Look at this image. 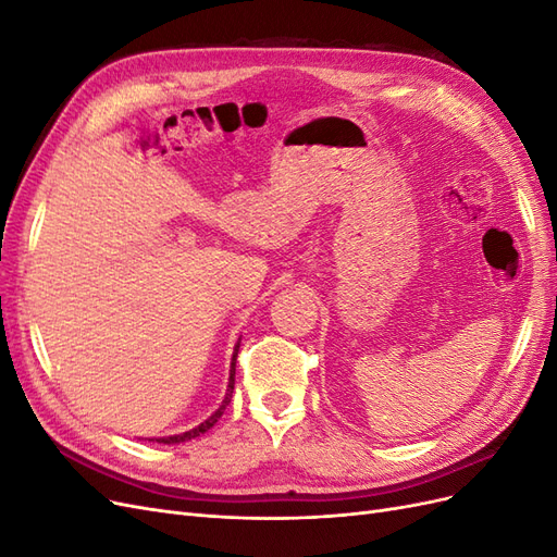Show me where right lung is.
Instances as JSON below:
<instances>
[{"label":"right lung","instance_id":"obj_1","mask_svg":"<svg viewBox=\"0 0 557 557\" xmlns=\"http://www.w3.org/2000/svg\"><path fill=\"white\" fill-rule=\"evenodd\" d=\"M237 352H239V344L234 346V356H232V367H230V383H227V393H225V399H223V404L221 407L215 409V413H211L205 423H199L197 428H193V430H188V432H183V434H174V436H162V440H156L158 444H181V442H188V440H195V436H199V434H205V432H209L215 423H218V418L223 416V411H225V407L230 404V399H232V391H234V372H237V369H234V360H237ZM153 442V440H150Z\"/></svg>","mask_w":557,"mask_h":557}]
</instances>
